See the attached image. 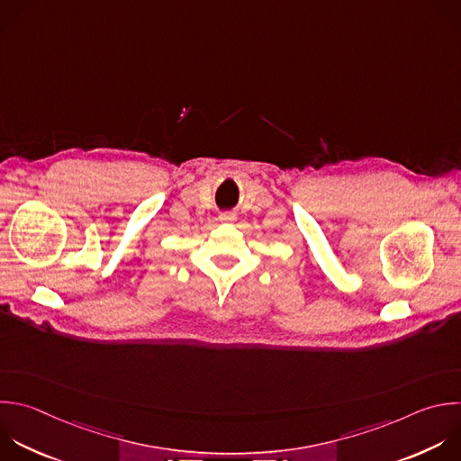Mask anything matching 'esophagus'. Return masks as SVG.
Returning a JSON list of instances; mask_svg holds the SVG:
<instances>
[{"mask_svg":"<svg viewBox=\"0 0 461 461\" xmlns=\"http://www.w3.org/2000/svg\"><path fill=\"white\" fill-rule=\"evenodd\" d=\"M233 219H235V217H233L231 213H221V221H222V222H231Z\"/></svg>","mask_w":461,"mask_h":461,"instance_id":"esophagus-1","label":"esophagus"}]
</instances>
